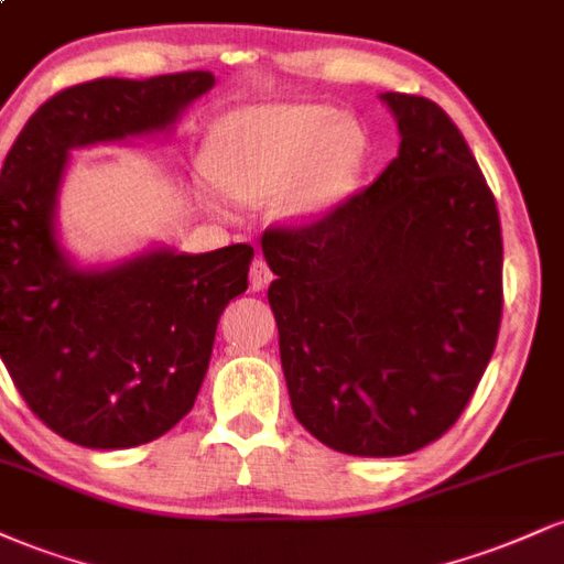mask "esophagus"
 Returning <instances> with one entry per match:
<instances>
[{
    "mask_svg": "<svg viewBox=\"0 0 564 564\" xmlns=\"http://www.w3.org/2000/svg\"><path fill=\"white\" fill-rule=\"evenodd\" d=\"M270 281H273V273H270L268 262L262 257H257L252 262V270H249V286H252V291H262L268 289Z\"/></svg>",
    "mask_w": 564,
    "mask_h": 564,
    "instance_id": "1",
    "label": "esophagus"
}]
</instances>
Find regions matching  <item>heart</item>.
Listing matches in <instances>:
<instances>
[{"label": "heart", "instance_id": "heart-1", "mask_svg": "<svg viewBox=\"0 0 564 564\" xmlns=\"http://www.w3.org/2000/svg\"><path fill=\"white\" fill-rule=\"evenodd\" d=\"M362 128L321 105H262L230 112L215 126L207 173L239 199L278 192L291 220L328 213L355 186L362 167Z\"/></svg>", "mask_w": 564, "mask_h": 564}]
</instances>
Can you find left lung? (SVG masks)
Here are the masks:
<instances>
[{"mask_svg": "<svg viewBox=\"0 0 564 564\" xmlns=\"http://www.w3.org/2000/svg\"><path fill=\"white\" fill-rule=\"evenodd\" d=\"M399 154L365 192L262 234L291 410L355 457H402L457 423L501 323L497 199L436 101L386 91Z\"/></svg>", "mask_w": 564, "mask_h": 564, "instance_id": "obj_1", "label": "left lung"}]
</instances>
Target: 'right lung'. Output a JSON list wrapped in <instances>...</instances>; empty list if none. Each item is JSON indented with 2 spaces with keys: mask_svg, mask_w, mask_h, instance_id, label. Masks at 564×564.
<instances>
[{
  "mask_svg": "<svg viewBox=\"0 0 564 564\" xmlns=\"http://www.w3.org/2000/svg\"><path fill=\"white\" fill-rule=\"evenodd\" d=\"M213 73L97 78L46 99L0 173V357L46 429L88 449H128L194 406L226 304L247 291L249 243L154 249L78 270L54 236L67 152L165 131Z\"/></svg>",
  "mask_w": 564,
  "mask_h": 564,
  "instance_id": "1",
  "label": "right lung"
}]
</instances>
